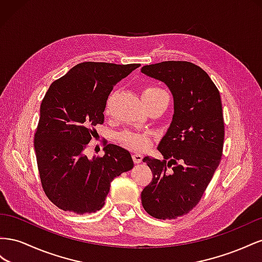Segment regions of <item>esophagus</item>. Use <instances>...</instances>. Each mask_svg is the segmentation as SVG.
<instances>
[{
    "mask_svg": "<svg viewBox=\"0 0 262 262\" xmlns=\"http://www.w3.org/2000/svg\"><path fill=\"white\" fill-rule=\"evenodd\" d=\"M133 160H134V162H135V163L141 162V160H143V155L138 154V152H134L133 154Z\"/></svg>",
    "mask_w": 262,
    "mask_h": 262,
    "instance_id": "obj_1",
    "label": "esophagus"
}]
</instances>
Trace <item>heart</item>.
<instances>
[{"label":"heart","instance_id":"obj_1","mask_svg":"<svg viewBox=\"0 0 262 262\" xmlns=\"http://www.w3.org/2000/svg\"><path fill=\"white\" fill-rule=\"evenodd\" d=\"M161 95L168 94L164 90L155 84H147L143 88V91H141V96H143L145 103H148L149 101H152L157 98H159ZM119 140H121L125 146L132 149H135V150H144V149H146L149 146V143H150V138H149L147 134L135 132L122 133L121 135H119Z\"/></svg>","mask_w":262,"mask_h":262}]
</instances>
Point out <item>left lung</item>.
Wrapping results in <instances>:
<instances>
[{
    "mask_svg": "<svg viewBox=\"0 0 262 262\" xmlns=\"http://www.w3.org/2000/svg\"><path fill=\"white\" fill-rule=\"evenodd\" d=\"M141 72L164 82L174 100L172 122L158 146L163 160L144 158L152 180L141 192V204L155 219L174 220L198 205L221 162V95L208 74L189 61H162Z\"/></svg>",
    "mask_w": 262,
    "mask_h": 262,
    "instance_id": "1",
    "label": "left lung"
}]
</instances>
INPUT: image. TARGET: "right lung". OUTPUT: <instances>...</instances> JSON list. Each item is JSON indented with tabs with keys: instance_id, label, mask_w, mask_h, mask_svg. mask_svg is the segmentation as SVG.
<instances>
[{
	"instance_id": "obj_1",
	"label": "right lung",
	"mask_w": 262,
	"mask_h": 262,
	"mask_svg": "<svg viewBox=\"0 0 262 262\" xmlns=\"http://www.w3.org/2000/svg\"><path fill=\"white\" fill-rule=\"evenodd\" d=\"M139 63L86 61L54 81L40 104L34 147L41 186L57 207L77 214L101 210L114 178L133 168L129 151L104 145L105 155L89 160L88 144L104 123L103 112L118 81Z\"/></svg>"
}]
</instances>
